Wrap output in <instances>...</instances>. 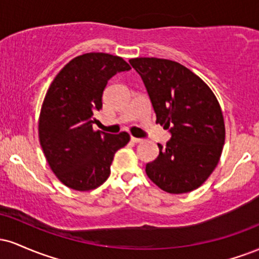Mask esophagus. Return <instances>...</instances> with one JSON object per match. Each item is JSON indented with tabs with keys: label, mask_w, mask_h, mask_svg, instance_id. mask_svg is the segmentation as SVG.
Listing matches in <instances>:
<instances>
[{
	"label": "esophagus",
	"mask_w": 259,
	"mask_h": 259,
	"mask_svg": "<svg viewBox=\"0 0 259 259\" xmlns=\"http://www.w3.org/2000/svg\"><path fill=\"white\" fill-rule=\"evenodd\" d=\"M132 142H134V144H140V142H142V139H138V138H132Z\"/></svg>",
	"instance_id": "esophagus-1"
}]
</instances>
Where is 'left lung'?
I'll list each match as a JSON object with an SVG mask.
<instances>
[{
  "label": "left lung",
  "mask_w": 259,
  "mask_h": 259,
  "mask_svg": "<svg viewBox=\"0 0 259 259\" xmlns=\"http://www.w3.org/2000/svg\"><path fill=\"white\" fill-rule=\"evenodd\" d=\"M152 102L156 123L171 139L146 164V174L163 191L185 194L200 187L221 159L225 141L224 117L209 86L183 64L170 59L132 58Z\"/></svg>",
  "instance_id": "obj_1"
}]
</instances>
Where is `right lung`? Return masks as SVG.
Wrapping results in <instances>:
<instances>
[{
  "mask_svg": "<svg viewBox=\"0 0 259 259\" xmlns=\"http://www.w3.org/2000/svg\"><path fill=\"white\" fill-rule=\"evenodd\" d=\"M129 69L118 56L85 53L65 64L50 85L38 118V140L51 170L69 189L90 191L102 185L114 153L130 141L125 132L111 135L92 129L108 80Z\"/></svg>",
  "mask_w": 259,
  "mask_h": 259,
  "instance_id": "add662e5",
  "label": "right lung"
}]
</instances>
